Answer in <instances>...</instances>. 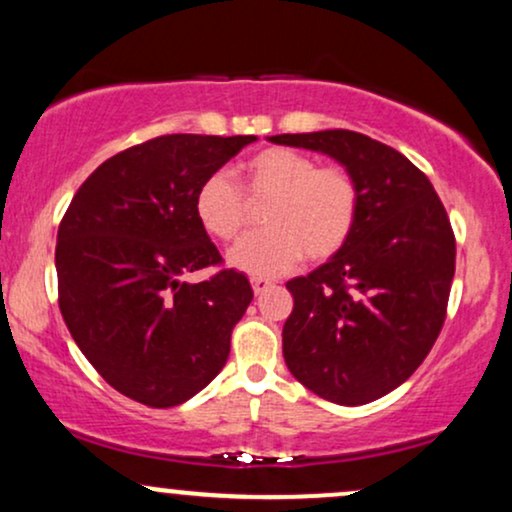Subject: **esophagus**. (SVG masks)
<instances>
[{
    "mask_svg": "<svg viewBox=\"0 0 512 512\" xmlns=\"http://www.w3.org/2000/svg\"><path fill=\"white\" fill-rule=\"evenodd\" d=\"M250 284H252V291H255V296H260V293H264L267 289H272V281H269V279H257V276L250 281Z\"/></svg>",
    "mask_w": 512,
    "mask_h": 512,
    "instance_id": "1",
    "label": "esophagus"
}]
</instances>
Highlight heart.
<instances>
[{"instance_id": "b5f03b06", "label": "heart", "mask_w": 512, "mask_h": 512, "mask_svg": "<svg viewBox=\"0 0 512 512\" xmlns=\"http://www.w3.org/2000/svg\"><path fill=\"white\" fill-rule=\"evenodd\" d=\"M245 195L269 202L262 209L267 228L245 236L228 252L238 272L281 276L303 255L327 260L342 250L358 219L356 178L342 166H317L315 158L286 146L257 151L240 166ZM228 173H211L195 195L197 219L209 236L233 240L248 221V202Z\"/></svg>"}]
</instances>
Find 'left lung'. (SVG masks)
I'll return each mask as SVG.
<instances>
[{
	"label": "left lung",
	"mask_w": 512,
	"mask_h": 512,
	"mask_svg": "<svg viewBox=\"0 0 512 512\" xmlns=\"http://www.w3.org/2000/svg\"><path fill=\"white\" fill-rule=\"evenodd\" d=\"M320 151L358 185V219L342 250L286 284L293 310L284 358L298 383L334 404H368L424 363L445 322L455 236L431 180L407 156L349 129L276 134Z\"/></svg>",
	"instance_id": "8db88e82"
}]
</instances>
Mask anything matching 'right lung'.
Instances as JSON below:
<instances>
[{
    "instance_id": "1",
    "label": "right lung",
    "mask_w": 512,
    "mask_h": 512,
    "mask_svg": "<svg viewBox=\"0 0 512 512\" xmlns=\"http://www.w3.org/2000/svg\"><path fill=\"white\" fill-rule=\"evenodd\" d=\"M257 137L166 134L101 163L57 231L60 310L76 346L117 392L166 409L226 366L231 332L252 301L248 276L221 269L197 219L204 180Z\"/></svg>"
}]
</instances>
